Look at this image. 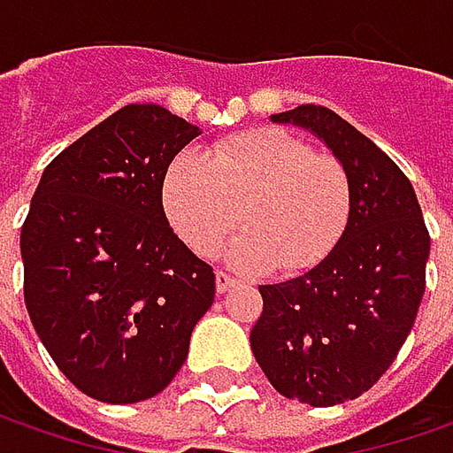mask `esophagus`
Here are the masks:
<instances>
[{
    "instance_id": "obj_1",
    "label": "esophagus",
    "mask_w": 453,
    "mask_h": 453,
    "mask_svg": "<svg viewBox=\"0 0 453 453\" xmlns=\"http://www.w3.org/2000/svg\"><path fill=\"white\" fill-rule=\"evenodd\" d=\"M236 280L229 272H217V292H226L229 288H234Z\"/></svg>"
}]
</instances>
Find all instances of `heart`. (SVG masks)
I'll return each mask as SVG.
<instances>
[{
	"label": "heart",
	"mask_w": 453,
	"mask_h": 453,
	"mask_svg": "<svg viewBox=\"0 0 453 453\" xmlns=\"http://www.w3.org/2000/svg\"><path fill=\"white\" fill-rule=\"evenodd\" d=\"M164 209L183 242L209 257L239 224L229 259L242 267L300 272L338 244L353 209L348 168L280 128L236 133L176 156L164 176Z\"/></svg>",
	"instance_id": "b5f03b06"
}]
</instances>
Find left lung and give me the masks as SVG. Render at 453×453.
Instances as JSON below:
<instances>
[{
    "instance_id": "left-lung-1",
    "label": "left lung",
    "mask_w": 453,
    "mask_h": 453,
    "mask_svg": "<svg viewBox=\"0 0 453 453\" xmlns=\"http://www.w3.org/2000/svg\"><path fill=\"white\" fill-rule=\"evenodd\" d=\"M327 143L348 168L353 209L318 267L259 285L252 353L274 391L310 406L365 393L391 368L426 289L431 236L406 173L371 138L322 105L272 115Z\"/></svg>"
}]
</instances>
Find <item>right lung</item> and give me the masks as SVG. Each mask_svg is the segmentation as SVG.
I'll return each instance as SVG.
<instances>
[{"label":"right lung","mask_w":453,"mask_h":453,"mask_svg":"<svg viewBox=\"0 0 453 453\" xmlns=\"http://www.w3.org/2000/svg\"><path fill=\"white\" fill-rule=\"evenodd\" d=\"M199 133L161 105H126L50 161L29 203V320L67 380L103 403L164 391L214 303V270L161 201L173 156Z\"/></svg>","instance_id":"right-lung-1"}]
</instances>
